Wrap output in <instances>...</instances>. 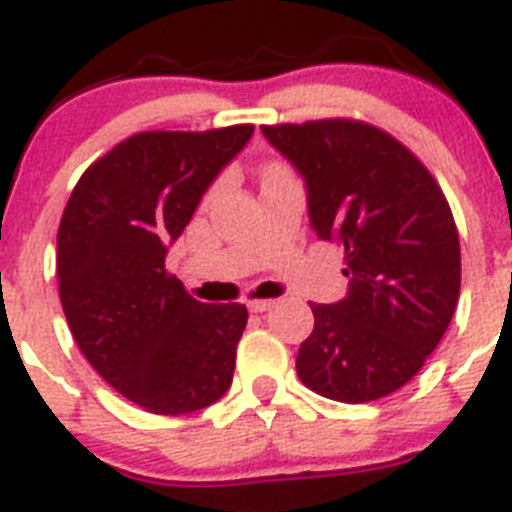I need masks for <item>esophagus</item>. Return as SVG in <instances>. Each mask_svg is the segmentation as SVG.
<instances>
[{
    "label": "esophagus",
    "instance_id": "obj_1",
    "mask_svg": "<svg viewBox=\"0 0 512 512\" xmlns=\"http://www.w3.org/2000/svg\"><path fill=\"white\" fill-rule=\"evenodd\" d=\"M274 305H277L274 300H251V302H248V310H251V312H266V310H271Z\"/></svg>",
    "mask_w": 512,
    "mask_h": 512
}]
</instances>
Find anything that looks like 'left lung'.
Returning <instances> with one entry per match:
<instances>
[{
	"instance_id": "obj_1",
	"label": "left lung",
	"mask_w": 512,
	"mask_h": 512,
	"mask_svg": "<svg viewBox=\"0 0 512 512\" xmlns=\"http://www.w3.org/2000/svg\"><path fill=\"white\" fill-rule=\"evenodd\" d=\"M261 133L305 179L312 230L346 253L348 292L310 305L315 328L297 377L348 405L392 395L433 354L459 302L449 202L431 171L369 122L336 117Z\"/></svg>"
}]
</instances>
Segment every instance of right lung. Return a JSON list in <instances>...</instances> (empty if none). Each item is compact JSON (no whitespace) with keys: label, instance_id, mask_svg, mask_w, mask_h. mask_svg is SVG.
<instances>
[{"label":"right lung","instance_id":"1","mask_svg":"<svg viewBox=\"0 0 512 512\" xmlns=\"http://www.w3.org/2000/svg\"><path fill=\"white\" fill-rule=\"evenodd\" d=\"M253 125L130 135L94 161L58 225V292L74 341L104 382L156 415L228 392L246 305H205L166 271L215 176Z\"/></svg>","mask_w":512,"mask_h":512}]
</instances>
